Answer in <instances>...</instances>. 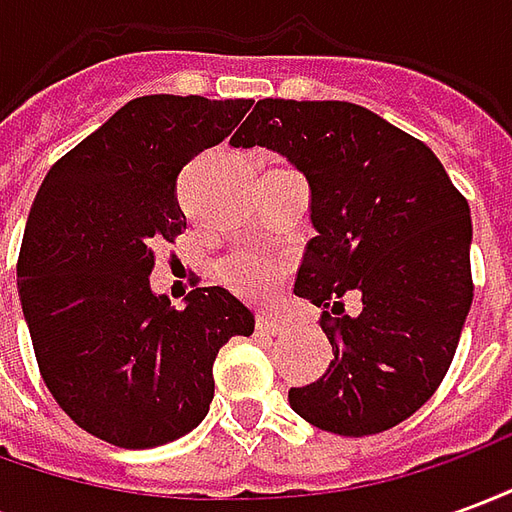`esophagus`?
I'll return each mask as SVG.
<instances>
[{
	"label": "esophagus",
	"instance_id": "1",
	"mask_svg": "<svg viewBox=\"0 0 512 512\" xmlns=\"http://www.w3.org/2000/svg\"><path fill=\"white\" fill-rule=\"evenodd\" d=\"M285 326L288 323L282 321V318H277V315H268V312H263V315H257V332L260 334H282L285 332Z\"/></svg>",
	"mask_w": 512,
	"mask_h": 512
}]
</instances>
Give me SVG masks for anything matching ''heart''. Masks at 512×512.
Here are the masks:
<instances>
[{"label":"heart","instance_id":"obj_1","mask_svg":"<svg viewBox=\"0 0 512 512\" xmlns=\"http://www.w3.org/2000/svg\"><path fill=\"white\" fill-rule=\"evenodd\" d=\"M285 271L288 263L282 257L257 249H241L219 263V277L224 279V285L252 301H266L277 290Z\"/></svg>","mask_w":512,"mask_h":512}]
</instances>
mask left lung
I'll list each match as a JSON object with an SVG mask.
<instances>
[{
  "label": "left lung",
  "instance_id": "obj_1",
  "mask_svg": "<svg viewBox=\"0 0 512 512\" xmlns=\"http://www.w3.org/2000/svg\"><path fill=\"white\" fill-rule=\"evenodd\" d=\"M230 145L274 150L310 183L293 293L323 307L334 359L290 408L340 436L395 428L436 392L472 307L469 202L428 145L348 101H257ZM345 292L363 296L356 316Z\"/></svg>",
  "mask_w": 512,
  "mask_h": 512
}]
</instances>
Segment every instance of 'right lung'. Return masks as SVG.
<instances>
[{
	"label": "right lung",
	"mask_w": 512,
	"mask_h": 512,
	"mask_svg": "<svg viewBox=\"0 0 512 512\" xmlns=\"http://www.w3.org/2000/svg\"><path fill=\"white\" fill-rule=\"evenodd\" d=\"M252 101L142 95L43 178L18 255V296L40 376L68 417L126 450L200 425L213 362L255 315L224 288L175 310L153 293V246L186 230L175 183L230 134Z\"/></svg>",
	"instance_id": "1"
}]
</instances>
